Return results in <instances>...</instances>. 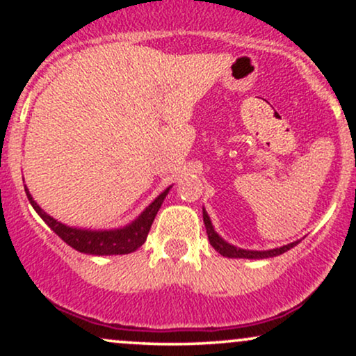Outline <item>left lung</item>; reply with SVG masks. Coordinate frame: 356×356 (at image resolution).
Masks as SVG:
<instances>
[{"label":"left lung","mask_w":356,"mask_h":356,"mask_svg":"<svg viewBox=\"0 0 356 356\" xmlns=\"http://www.w3.org/2000/svg\"><path fill=\"white\" fill-rule=\"evenodd\" d=\"M202 218H204V224H206V231H207V238H209L211 246L219 252L220 256H226V257H246V259H266V257H275L283 254V252L289 251L291 248H295L300 241H295V243H289L286 246L281 248H275V249H269V251H248V249H241L232 246V244L226 243L218 232L214 231L212 227V222L207 216L206 209H202Z\"/></svg>","instance_id":"8db88e82"}]
</instances>
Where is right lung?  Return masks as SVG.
Segmentation results:
<instances>
[{"mask_svg":"<svg viewBox=\"0 0 356 356\" xmlns=\"http://www.w3.org/2000/svg\"><path fill=\"white\" fill-rule=\"evenodd\" d=\"M169 189L170 187H167L162 194H159L157 197H155V201L150 202L149 206L145 207V211L142 212L136 220L127 224V226L108 231H90L79 229V227H70L67 226V224H61L60 220L53 219L50 214H47V212L35 202L30 191L24 186L28 201L33 206V209L38 212L40 218L48 224V227H51V231L55 232V234H58L68 246H72L73 249H76V251L80 252H85V254L93 256L129 254V252H134L136 249L140 248L142 244L145 243L150 226H152L155 216H157L159 209H161Z\"/></svg>","mask_w":356,"mask_h":356,"instance_id":"1","label":"right lung"}]
</instances>
